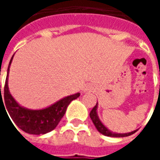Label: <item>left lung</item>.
I'll list each match as a JSON object with an SVG mask.
<instances>
[{"label": "left lung", "mask_w": 160, "mask_h": 160, "mask_svg": "<svg viewBox=\"0 0 160 160\" xmlns=\"http://www.w3.org/2000/svg\"><path fill=\"white\" fill-rule=\"evenodd\" d=\"M97 108H98V102L96 105L92 108V110L90 112V118L92 121V122L95 125V127L98 129V132H100L101 134H104L106 136H111V137H126V136H128V135H131L134 133L136 132V130L132 131L130 133H127V134H118V133H113L108 129L107 128L104 126V124L101 122V121L99 120V118L98 117L97 114Z\"/></svg>", "instance_id": "obj_1"}]
</instances>
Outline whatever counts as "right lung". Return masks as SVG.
<instances>
[{"instance_id":"right-lung-1","label":"right lung","mask_w":160,"mask_h":160,"mask_svg":"<svg viewBox=\"0 0 160 160\" xmlns=\"http://www.w3.org/2000/svg\"><path fill=\"white\" fill-rule=\"evenodd\" d=\"M12 57L10 60L8 68V74L6 78L5 86L3 88L4 93L2 94L1 92L0 85V108L1 104H2V106L4 107V109L6 108L5 111L7 110L10 118H12L14 123L20 129L28 134H44L52 131L58 125L61 119L63 118L67 108L71 103V101L80 97V93L78 92L76 94L68 96L50 105L49 107L42 110H29L20 106L10 94L8 85L9 67L12 62Z\"/></svg>"}]
</instances>
